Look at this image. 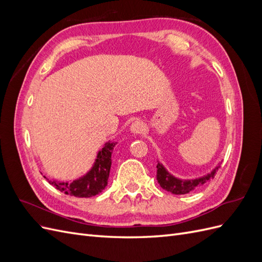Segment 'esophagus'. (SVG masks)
<instances>
[{"mask_svg": "<svg viewBox=\"0 0 262 262\" xmlns=\"http://www.w3.org/2000/svg\"><path fill=\"white\" fill-rule=\"evenodd\" d=\"M145 126H144V124H143V122H141V121H139V120H137V121H134L132 124H131V131H132V133H134V134H141L142 132H143L145 129Z\"/></svg>", "mask_w": 262, "mask_h": 262, "instance_id": "34e87169", "label": "esophagus"}]
</instances>
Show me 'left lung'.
Listing matches in <instances>:
<instances>
[{
    "instance_id": "8db88e82",
    "label": "left lung",
    "mask_w": 262,
    "mask_h": 262,
    "mask_svg": "<svg viewBox=\"0 0 262 262\" xmlns=\"http://www.w3.org/2000/svg\"><path fill=\"white\" fill-rule=\"evenodd\" d=\"M220 167L221 166L219 165L217 167L214 169L211 173H209V175L204 176V177L192 179V180H181V179H178L176 177L171 176L170 173L167 172V170L163 167L162 164L157 163L156 178H157V181H158V184H160V186L163 189L167 190V191H169L173 194H186V193L193 191V190L199 188L200 186L205 184L207 181L212 180L214 178V176H215V173Z\"/></svg>"
}]
</instances>
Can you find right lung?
I'll use <instances>...</instances> for the list:
<instances>
[{
	"label": "right lung",
	"instance_id": "right-lung-1",
	"mask_svg": "<svg viewBox=\"0 0 262 262\" xmlns=\"http://www.w3.org/2000/svg\"><path fill=\"white\" fill-rule=\"evenodd\" d=\"M117 143H108L98 153L97 160L93 168L86 176L77 179L71 184L68 182L49 181V184L66 194L77 198H90L98 194L108 184V177L112 166V153ZM48 180V179H47Z\"/></svg>",
	"mask_w": 262,
	"mask_h": 262
}]
</instances>
